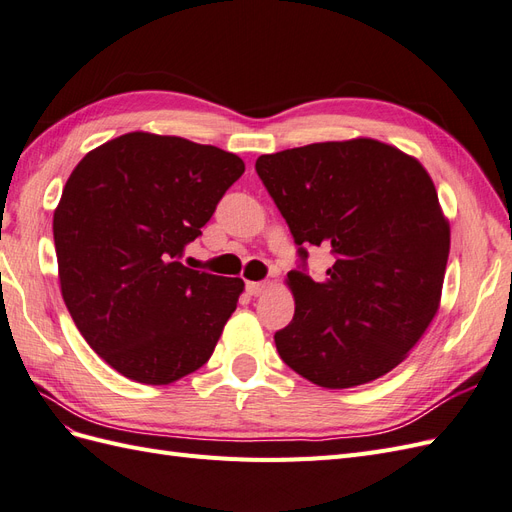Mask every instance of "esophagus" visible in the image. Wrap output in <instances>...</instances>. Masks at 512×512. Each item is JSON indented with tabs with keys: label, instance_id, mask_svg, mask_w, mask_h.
<instances>
[{
	"label": "esophagus",
	"instance_id": "1",
	"mask_svg": "<svg viewBox=\"0 0 512 512\" xmlns=\"http://www.w3.org/2000/svg\"><path fill=\"white\" fill-rule=\"evenodd\" d=\"M245 288H247V292L252 294V297H260L262 292H267L269 282H247V284H245Z\"/></svg>",
	"mask_w": 512,
	"mask_h": 512
}]
</instances>
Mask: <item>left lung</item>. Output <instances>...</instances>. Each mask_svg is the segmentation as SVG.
<instances>
[{"instance_id": "obj_1", "label": "left lung", "mask_w": 512, "mask_h": 512, "mask_svg": "<svg viewBox=\"0 0 512 512\" xmlns=\"http://www.w3.org/2000/svg\"><path fill=\"white\" fill-rule=\"evenodd\" d=\"M256 173L299 245L327 247L316 282L290 271L294 316L275 333L282 361L324 389L389 374L438 314L451 226L423 164L374 138L294 147Z\"/></svg>"}]
</instances>
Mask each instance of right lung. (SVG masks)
I'll return each mask as SVG.
<instances>
[{"mask_svg": "<svg viewBox=\"0 0 512 512\" xmlns=\"http://www.w3.org/2000/svg\"><path fill=\"white\" fill-rule=\"evenodd\" d=\"M243 170L235 153L149 132L117 136L72 170L53 215L61 297L121 376L170 384L209 361L243 280L179 258Z\"/></svg>", "mask_w": 512, "mask_h": 512, "instance_id": "add662e5", "label": "right lung"}]
</instances>
